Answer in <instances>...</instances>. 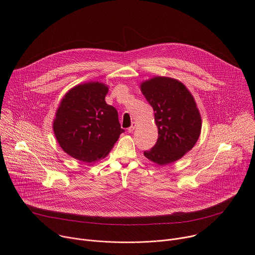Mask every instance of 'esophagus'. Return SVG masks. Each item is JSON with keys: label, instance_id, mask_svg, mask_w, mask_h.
Here are the masks:
<instances>
[{"label": "esophagus", "instance_id": "obj_1", "mask_svg": "<svg viewBox=\"0 0 255 255\" xmlns=\"http://www.w3.org/2000/svg\"><path fill=\"white\" fill-rule=\"evenodd\" d=\"M135 127H136V123L135 122H132V124H131V126L128 128V132L129 133H132L133 131H134V129H135Z\"/></svg>", "mask_w": 255, "mask_h": 255}]
</instances>
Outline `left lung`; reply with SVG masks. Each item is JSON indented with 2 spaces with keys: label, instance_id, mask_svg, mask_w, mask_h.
Returning a JSON list of instances; mask_svg holds the SVG:
<instances>
[{
  "label": "left lung",
  "instance_id": "left-lung-1",
  "mask_svg": "<svg viewBox=\"0 0 255 255\" xmlns=\"http://www.w3.org/2000/svg\"><path fill=\"white\" fill-rule=\"evenodd\" d=\"M141 91L155 112L158 140L144 152L159 165L182 158L197 143L202 119L191 92L180 81L170 77H154L141 84Z\"/></svg>",
  "mask_w": 255,
  "mask_h": 255
}]
</instances>
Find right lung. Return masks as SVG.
<instances>
[{
  "label": "right lung",
  "instance_id": "add662e5",
  "mask_svg": "<svg viewBox=\"0 0 255 255\" xmlns=\"http://www.w3.org/2000/svg\"><path fill=\"white\" fill-rule=\"evenodd\" d=\"M108 87L88 82L70 89L60 102L53 131L62 150L74 159L91 163L108 155L124 132L117 110L105 102Z\"/></svg>",
  "mask_w": 255,
  "mask_h": 255
}]
</instances>
